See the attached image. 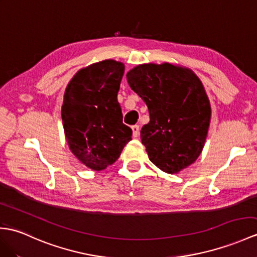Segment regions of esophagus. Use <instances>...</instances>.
I'll return each instance as SVG.
<instances>
[{"label":"esophagus","instance_id":"esophagus-1","mask_svg":"<svg viewBox=\"0 0 257 257\" xmlns=\"http://www.w3.org/2000/svg\"><path fill=\"white\" fill-rule=\"evenodd\" d=\"M131 129H133V136L135 137V138H137V137L139 136V133H140L139 124H134V126L131 127Z\"/></svg>","mask_w":257,"mask_h":257}]
</instances>
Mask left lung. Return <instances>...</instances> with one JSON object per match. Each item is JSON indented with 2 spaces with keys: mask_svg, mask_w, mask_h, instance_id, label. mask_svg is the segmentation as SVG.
<instances>
[{
  "mask_svg": "<svg viewBox=\"0 0 257 257\" xmlns=\"http://www.w3.org/2000/svg\"><path fill=\"white\" fill-rule=\"evenodd\" d=\"M127 81L150 114L140 134L151 162L169 174L193 164L204 148L211 115L200 80L188 69L148 63L130 70Z\"/></svg>",
  "mask_w": 257,
  "mask_h": 257,
  "instance_id": "1",
  "label": "left lung"
}]
</instances>
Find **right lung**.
I'll return each instance as SVG.
<instances>
[{
	"label": "right lung",
	"mask_w": 257,
	"mask_h": 257,
	"mask_svg": "<svg viewBox=\"0 0 257 257\" xmlns=\"http://www.w3.org/2000/svg\"><path fill=\"white\" fill-rule=\"evenodd\" d=\"M123 70L115 60L91 64L65 89L61 108L65 138L74 156L94 171L115 163L133 136L117 100Z\"/></svg>",
	"instance_id": "obj_1"
}]
</instances>
